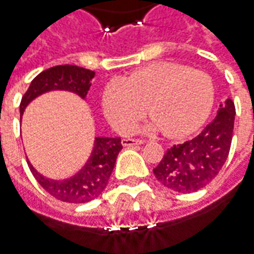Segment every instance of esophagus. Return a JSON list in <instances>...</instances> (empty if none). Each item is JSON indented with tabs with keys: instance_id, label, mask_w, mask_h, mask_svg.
Listing matches in <instances>:
<instances>
[{
	"instance_id": "1",
	"label": "esophagus",
	"mask_w": 254,
	"mask_h": 254,
	"mask_svg": "<svg viewBox=\"0 0 254 254\" xmlns=\"http://www.w3.org/2000/svg\"><path fill=\"white\" fill-rule=\"evenodd\" d=\"M144 141L139 139H122V145L124 147H133V145L143 144Z\"/></svg>"
}]
</instances>
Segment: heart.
I'll return each instance as SVG.
<instances>
[{"label":"heart","mask_w":254,"mask_h":254,"mask_svg":"<svg viewBox=\"0 0 254 254\" xmlns=\"http://www.w3.org/2000/svg\"><path fill=\"white\" fill-rule=\"evenodd\" d=\"M214 85L206 72L161 62L122 79L110 81L103 92V110L121 133L132 130L147 111L151 120L143 132L164 130L168 137L195 132L212 111Z\"/></svg>","instance_id":"obj_1"}]
</instances>
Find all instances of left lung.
<instances>
[{
	"instance_id": "left-lung-1",
	"label": "left lung",
	"mask_w": 254,
	"mask_h": 254,
	"mask_svg": "<svg viewBox=\"0 0 254 254\" xmlns=\"http://www.w3.org/2000/svg\"><path fill=\"white\" fill-rule=\"evenodd\" d=\"M235 106L228 97L214 120L196 137L169 148L152 170L168 189L189 194L203 189L217 176L231 147Z\"/></svg>"
}]
</instances>
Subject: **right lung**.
I'll return each mask as SVG.
<instances>
[{"mask_svg": "<svg viewBox=\"0 0 254 254\" xmlns=\"http://www.w3.org/2000/svg\"><path fill=\"white\" fill-rule=\"evenodd\" d=\"M93 78L95 71L72 64L55 65L40 72L31 81L27 92L22 97L20 115H23L24 109L34 99L52 90H67L81 99H86ZM121 150V137L97 136L86 164L74 176L64 180H53L42 176L30 164V161H27V164L35 180L52 196L68 203H85L95 199L107 187L118 152Z\"/></svg>", "mask_w": 254, "mask_h": 254, "instance_id": "add662e5", "label": "right lung"}]
</instances>
